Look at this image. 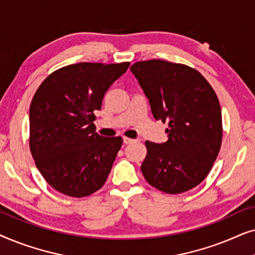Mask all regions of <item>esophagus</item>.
Returning a JSON list of instances; mask_svg holds the SVG:
<instances>
[{"label": "esophagus", "mask_w": 255, "mask_h": 255, "mask_svg": "<svg viewBox=\"0 0 255 255\" xmlns=\"http://www.w3.org/2000/svg\"><path fill=\"white\" fill-rule=\"evenodd\" d=\"M123 141H124V144H132V142H134L135 140L134 139H131V138H128V137H124L123 138Z\"/></svg>", "instance_id": "esophagus-1"}]
</instances>
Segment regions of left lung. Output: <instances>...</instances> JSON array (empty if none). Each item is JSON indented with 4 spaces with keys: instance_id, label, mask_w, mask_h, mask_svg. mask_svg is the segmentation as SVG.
<instances>
[{
    "instance_id": "1",
    "label": "left lung",
    "mask_w": 255,
    "mask_h": 255,
    "mask_svg": "<svg viewBox=\"0 0 255 255\" xmlns=\"http://www.w3.org/2000/svg\"><path fill=\"white\" fill-rule=\"evenodd\" d=\"M131 72L155 120L168 123V140L145 142L142 175L167 194L193 189L207 177L222 145V110L215 90L196 69L160 59L135 62Z\"/></svg>"
}]
</instances>
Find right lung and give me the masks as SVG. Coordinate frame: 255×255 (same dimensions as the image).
Instances as JSON below:
<instances>
[{
	"label": "right lung",
	"instance_id": "obj_1",
	"mask_svg": "<svg viewBox=\"0 0 255 255\" xmlns=\"http://www.w3.org/2000/svg\"><path fill=\"white\" fill-rule=\"evenodd\" d=\"M130 62H80L44 80L30 106V151L52 188L71 197L89 196L109 175L122 137L95 132L94 111Z\"/></svg>",
	"mask_w": 255,
	"mask_h": 255
}]
</instances>
